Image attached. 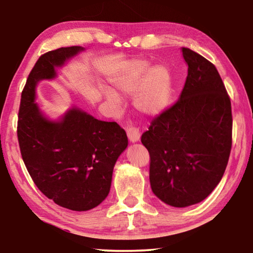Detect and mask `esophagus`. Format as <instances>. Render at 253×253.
<instances>
[{"mask_svg":"<svg viewBox=\"0 0 253 253\" xmlns=\"http://www.w3.org/2000/svg\"><path fill=\"white\" fill-rule=\"evenodd\" d=\"M126 132H127L128 139H129L130 142H132V143L138 142L140 138V130L131 122H127Z\"/></svg>","mask_w":253,"mask_h":253,"instance_id":"obj_1","label":"esophagus"}]
</instances>
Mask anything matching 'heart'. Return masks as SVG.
I'll list each match as a JSON object with an SVG mask.
<instances>
[{
	"instance_id": "1",
	"label": "heart",
	"mask_w": 253,
	"mask_h": 253,
	"mask_svg": "<svg viewBox=\"0 0 253 253\" xmlns=\"http://www.w3.org/2000/svg\"><path fill=\"white\" fill-rule=\"evenodd\" d=\"M110 81L123 92L134 91L132 102L144 114H161L172 100L173 80L168 68H151L149 62L144 60H132L123 65ZM105 93L110 99H119L118 93L113 89L107 88Z\"/></svg>"
}]
</instances>
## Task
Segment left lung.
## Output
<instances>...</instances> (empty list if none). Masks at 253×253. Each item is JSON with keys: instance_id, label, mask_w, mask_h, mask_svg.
<instances>
[{"instance_id": "obj_1", "label": "left lung", "mask_w": 253, "mask_h": 253, "mask_svg": "<svg viewBox=\"0 0 253 253\" xmlns=\"http://www.w3.org/2000/svg\"><path fill=\"white\" fill-rule=\"evenodd\" d=\"M188 65L178 100L142 135L149 153V182L163 202L185 208L203 201L220 183L232 147L231 100L215 66L187 48Z\"/></svg>"}]
</instances>
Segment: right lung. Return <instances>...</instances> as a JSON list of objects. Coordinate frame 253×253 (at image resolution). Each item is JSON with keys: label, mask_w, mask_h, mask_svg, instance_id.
Masks as SVG:
<instances>
[{"label": "right lung", "mask_w": 253, "mask_h": 253, "mask_svg": "<svg viewBox=\"0 0 253 253\" xmlns=\"http://www.w3.org/2000/svg\"><path fill=\"white\" fill-rule=\"evenodd\" d=\"M81 50L77 45L59 48L38 59L21 96L16 130L34 184L55 204L72 211H88L107 198L115 163L128 145L116 122L98 121L77 108L51 122L34 102L38 81L54 78V68Z\"/></svg>", "instance_id": "1"}]
</instances>
